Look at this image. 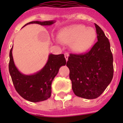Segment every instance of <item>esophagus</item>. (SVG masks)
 <instances>
[{
  "label": "esophagus",
  "mask_w": 123,
  "mask_h": 123,
  "mask_svg": "<svg viewBox=\"0 0 123 123\" xmlns=\"http://www.w3.org/2000/svg\"><path fill=\"white\" fill-rule=\"evenodd\" d=\"M68 57H69V54H68V53H65V54H64V57H65L66 61L68 60Z\"/></svg>",
  "instance_id": "1"
}]
</instances>
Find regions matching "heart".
Here are the masks:
<instances>
[{"instance_id":"heart-1","label":"heart","mask_w":123,"mask_h":123,"mask_svg":"<svg viewBox=\"0 0 123 123\" xmlns=\"http://www.w3.org/2000/svg\"><path fill=\"white\" fill-rule=\"evenodd\" d=\"M96 34L94 29L82 25H73L63 30L60 34L59 39L65 43H71L75 51L83 52L92 45Z\"/></svg>"}]
</instances>
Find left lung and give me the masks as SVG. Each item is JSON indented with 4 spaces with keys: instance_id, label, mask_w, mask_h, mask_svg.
<instances>
[{
    "instance_id": "left-lung-1",
    "label": "left lung",
    "mask_w": 123,
    "mask_h": 123,
    "mask_svg": "<svg viewBox=\"0 0 123 123\" xmlns=\"http://www.w3.org/2000/svg\"><path fill=\"white\" fill-rule=\"evenodd\" d=\"M98 41L85 54H69L67 66L75 94L85 99L99 97L111 82L113 56L109 39L95 24Z\"/></svg>"
}]
</instances>
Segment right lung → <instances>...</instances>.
Returning a JSON list of instances; mask_svg holds the SVG:
<instances>
[{
    "instance_id": "add662e5",
    "label": "right lung",
    "mask_w": 123,
    "mask_h": 123,
    "mask_svg": "<svg viewBox=\"0 0 123 123\" xmlns=\"http://www.w3.org/2000/svg\"><path fill=\"white\" fill-rule=\"evenodd\" d=\"M55 22L50 21H34L25 24H37L41 25H51ZM12 47L9 52V71L15 89L25 99L31 102L44 101L51 96L52 82L62 66L66 64L64 54H50L46 64L40 71L32 75H25L19 71L14 64L12 54Z\"/></svg>"
}]
</instances>
